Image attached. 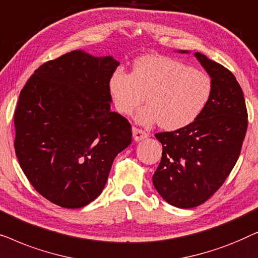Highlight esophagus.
Listing matches in <instances>:
<instances>
[{"label":"esophagus","instance_id":"1","mask_svg":"<svg viewBox=\"0 0 258 258\" xmlns=\"http://www.w3.org/2000/svg\"><path fill=\"white\" fill-rule=\"evenodd\" d=\"M133 136H134V140L139 142V141H142L144 139H147L148 133H146L142 129L135 128V126H134V128H133Z\"/></svg>","mask_w":258,"mask_h":258}]
</instances>
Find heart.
Wrapping results in <instances>:
<instances>
[{
	"label": "heart",
	"instance_id": "obj_1",
	"mask_svg": "<svg viewBox=\"0 0 258 258\" xmlns=\"http://www.w3.org/2000/svg\"><path fill=\"white\" fill-rule=\"evenodd\" d=\"M109 95L119 114L136 115L144 125L160 122L162 128L177 130L199 118L213 93L207 73L167 56L148 55L136 59L132 74L117 69L108 83Z\"/></svg>",
	"mask_w": 258,
	"mask_h": 258
}]
</instances>
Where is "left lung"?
Segmentation results:
<instances>
[{
  "label": "left lung",
  "mask_w": 258,
  "mask_h": 258,
  "mask_svg": "<svg viewBox=\"0 0 258 258\" xmlns=\"http://www.w3.org/2000/svg\"><path fill=\"white\" fill-rule=\"evenodd\" d=\"M195 56L213 81L207 107L191 124L155 134L163 151L153 183L163 200L182 209L201 206L221 188L238 160L248 129L236 77L206 55Z\"/></svg>",
  "instance_id": "1"
}]
</instances>
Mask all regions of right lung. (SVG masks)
Here are the masks:
<instances>
[{"label": "right lung", "instance_id": "right-lung-1", "mask_svg": "<svg viewBox=\"0 0 258 258\" xmlns=\"http://www.w3.org/2000/svg\"><path fill=\"white\" fill-rule=\"evenodd\" d=\"M119 63L74 50L42 64L21 90L15 153L28 181L62 208L96 199L112 162L132 143V125L110 110L109 79Z\"/></svg>", "mask_w": 258, "mask_h": 258}]
</instances>
